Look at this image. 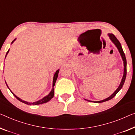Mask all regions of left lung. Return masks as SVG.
Wrapping results in <instances>:
<instances>
[{
	"label": "left lung",
	"mask_w": 135,
	"mask_h": 135,
	"mask_svg": "<svg viewBox=\"0 0 135 135\" xmlns=\"http://www.w3.org/2000/svg\"><path fill=\"white\" fill-rule=\"evenodd\" d=\"M108 36H109L110 39L112 41L114 45H115L116 47H117L118 51H119L120 55V56H121L122 59V60H123V62H124V75H123V76H122L121 82H120L119 86L118 87L117 89L116 90V91H114L111 96H110L109 97L106 98V99H105L102 100H99V101H91V100L85 99L86 100H88V102H95V103H100V102H105V101H107V100H109L110 99H112V98H113L114 96H116V94L118 93V91H119V90L121 89L122 86H123L124 84V82H125V80H126V74H127V61H126L125 54H124V53L123 50H122V48L121 47V45H120L119 41H118V40L117 39V38H116L115 36H114V35H113V34H112V33L111 34H108Z\"/></svg>",
	"instance_id": "8db88e82"
}]
</instances>
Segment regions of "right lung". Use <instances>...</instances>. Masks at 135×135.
I'll return each instance as SVG.
<instances>
[{"label":"right lung","mask_w":135,"mask_h":135,"mask_svg":"<svg viewBox=\"0 0 135 135\" xmlns=\"http://www.w3.org/2000/svg\"><path fill=\"white\" fill-rule=\"evenodd\" d=\"M16 40V39L14 40V41L11 42V44H13V42L15 41ZM8 52H9V50H8V51H7V54H6V56H5V57H6V56H7V55H8ZM59 70H57V71H56V73H55V74H54V77H53V88H52V90H51V91H50V93L48 94L47 96H45V97H44V98H42V99H41V100H37V101H36V102H27V101H25V100H23L22 99H21V98H18L17 96H16L15 94H14L13 92H12L11 90H10V91H11V92L13 94V95L15 96V97L17 98V99L19 100V101H21V102H23V103H24V104H28V105H39V104H44V103H46V102H48L49 101V100H51L52 98H53V96H54V86H55V83H56V80H57V76H58V73H59ZM5 83H6V85H7V87H8V88H9V87H8V85H7V82H5Z\"/></svg>","instance_id":"right-lung-1"}]
</instances>
